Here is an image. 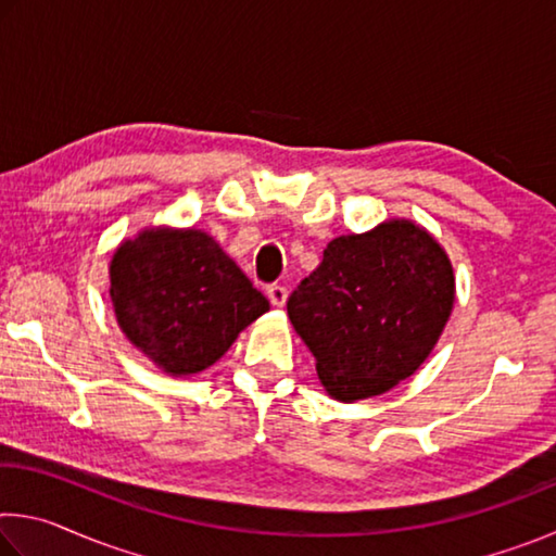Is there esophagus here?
<instances>
[{
  "label": "esophagus",
  "mask_w": 556,
  "mask_h": 556,
  "mask_svg": "<svg viewBox=\"0 0 556 556\" xmlns=\"http://www.w3.org/2000/svg\"><path fill=\"white\" fill-rule=\"evenodd\" d=\"M287 287L285 285H269L267 287V296H269V301H271V306H277V308H281L287 304Z\"/></svg>",
  "instance_id": "esophagus-1"
}]
</instances>
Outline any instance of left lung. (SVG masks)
Masks as SVG:
<instances>
[{
  "label": "left lung",
  "mask_w": 556,
  "mask_h": 556,
  "mask_svg": "<svg viewBox=\"0 0 556 556\" xmlns=\"http://www.w3.org/2000/svg\"><path fill=\"white\" fill-rule=\"evenodd\" d=\"M454 267L412 220H388L328 242L324 260L287 301L291 326L316 357L331 397H375L407 380L454 308Z\"/></svg>",
  "instance_id": "1"
}]
</instances>
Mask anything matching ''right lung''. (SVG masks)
Instances as JSON below:
<instances>
[{"label": "right lung", "instance_id": "1", "mask_svg": "<svg viewBox=\"0 0 556 556\" xmlns=\"http://www.w3.org/2000/svg\"><path fill=\"white\" fill-rule=\"evenodd\" d=\"M110 299L131 345L164 372L211 368L269 301L203 230L149 228L110 262Z\"/></svg>", "mask_w": 556, "mask_h": 556}]
</instances>
